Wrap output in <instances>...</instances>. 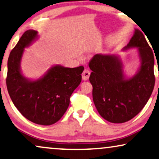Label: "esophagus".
<instances>
[{"mask_svg": "<svg viewBox=\"0 0 159 159\" xmlns=\"http://www.w3.org/2000/svg\"><path fill=\"white\" fill-rule=\"evenodd\" d=\"M89 76H90V71L87 69L84 70L83 73H82V79H83L84 81H86V80L89 79Z\"/></svg>", "mask_w": 159, "mask_h": 159, "instance_id": "34e87169", "label": "esophagus"}]
</instances>
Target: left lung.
I'll return each instance as SVG.
<instances>
[{
    "label": "left lung",
    "instance_id": "left-lung-1",
    "mask_svg": "<svg viewBox=\"0 0 159 159\" xmlns=\"http://www.w3.org/2000/svg\"><path fill=\"white\" fill-rule=\"evenodd\" d=\"M137 48L140 67L137 73L127 78L120 57L97 54L89 63L92 72L93 101L102 117L107 121L120 124L136 116L148 102L155 85L153 51L143 33L135 29L126 51Z\"/></svg>",
    "mask_w": 159,
    "mask_h": 159
}]
</instances>
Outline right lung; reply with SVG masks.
Here are the masks:
<instances>
[{"label":"right lung","mask_w":159,"mask_h":159,"mask_svg":"<svg viewBox=\"0 0 159 159\" xmlns=\"http://www.w3.org/2000/svg\"><path fill=\"white\" fill-rule=\"evenodd\" d=\"M38 32L28 30L22 35L8 60L6 86L14 105L30 121L48 126L57 122L66 112L72 93L81 81L84 67L57 65L37 80H30L21 71L25 48L38 39Z\"/></svg>","instance_id":"1"}]
</instances>
